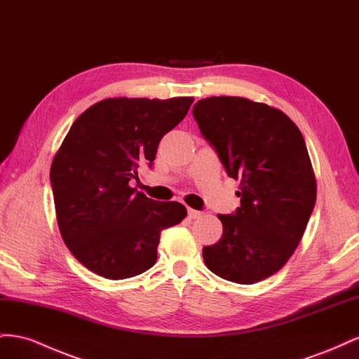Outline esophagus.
Returning <instances> with one entry per match:
<instances>
[{
    "label": "esophagus",
    "instance_id": "esophagus-1",
    "mask_svg": "<svg viewBox=\"0 0 359 359\" xmlns=\"http://www.w3.org/2000/svg\"><path fill=\"white\" fill-rule=\"evenodd\" d=\"M202 211H196V210H191L189 208V217L190 219H199V217H202Z\"/></svg>",
    "mask_w": 359,
    "mask_h": 359
}]
</instances>
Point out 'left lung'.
Wrapping results in <instances>:
<instances>
[{
	"instance_id": "obj_1",
	"label": "left lung",
	"mask_w": 359,
	"mask_h": 359,
	"mask_svg": "<svg viewBox=\"0 0 359 359\" xmlns=\"http://www.w3.org/2000/svg\"><path fill=\"white\" fill-rule=\"evenodd\" d=\"M193 116L227 175L241 181V206L217 215L223 236L203 247V260L224 280L257 283L287 262L316 203L306 140L286 114L243 97L202 99Z\"/></svg>"
}]
</instances>
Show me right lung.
<instances>
[{
  "label": "right lung",
  "instance_id": "add662e5",
  "mask_svg": "<svg viewBox=\"0 0 359 359\" xmlns=\"http://www.w3.org/2000/svg\"><path fill=\"white\" fill-rule=\"evenodd\" d=\"M193 97L106 99L70 127L50 166L57 220L72 255L93 273L123 280L156 264L161 231L187 215L130 187L153 166L161 137L187 115Z\"/></svg>",
  "mask_w": 359,
  "mask_h": 359
}]
</instances>
